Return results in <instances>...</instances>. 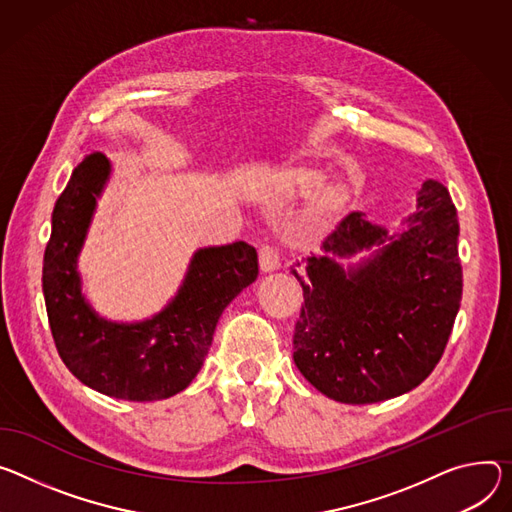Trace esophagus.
<instances>
[{
    "label": "esophagus",
    "mask_w": 512,
    "mask_h": 512,
    "mask_svg": "<svg viewBox=\"0 0 512 512\" xmlns=\"http://www.w3.org/2000/svg\"><path fill=\"white\" fill-rule=\"evenodd\" d=\"M259 267L261 271L269 273V271H275L277 267H280V257H277V249L269 247V245H263L259 249Z\"/></svg>",
    "instance_id": "34e87169"
}]
</instances>
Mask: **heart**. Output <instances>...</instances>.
Instances as JSON below:
<instances>
[{"mask_svg":"<svg viewBox=\"0 0 512 512\" xmlns=\"http://www.w3.org/2000/svg\"><path fill=\"white\" fill-rule=\"evenodd\" d=\"M324 179V175L310 167H292L280 175V188L284 192H308ZM351 202V192L343 183H331L314 196L308 216L312 222H329L339 218Z\"/></svg>","mask_w":512,"mask_h":512,"instance_id":"obj_1","label":"heart"}]
</instances>
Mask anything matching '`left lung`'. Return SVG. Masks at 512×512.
Returning a JSON list of instances; mask_svg holds the SVG:
<instances>
[{
    "instance_id": "left-lung-1",
    "label": "left lung",
    "mask_w": 512,
    "mask_h": 512,
    "mask_svg": "<svg viewBox=\"0 0 512 512\" xmlns=\"http://www.w3.org/2000/svg\"><path fill=\"white\" fill-rule=\"evenodd\" d=\"M459 222L443 183L427 179L406 230L365 266L345 274L334 261L384 244L388 232L345 216L322 241L324 257L292 269L304 292L294 329V363L324 396L371 404L429 378L461 302Z\"/></svg>"
}]
</instances>
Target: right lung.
I'll return each instance as SVG.
<instances>
[{
  "instance_id": "right-lung-1",
  "label": "right lung",
  "mask_w": 512,
  "mask_h": 512,
  "mask_svg": "<svg viewBox=\"0 0 512 512\" xmlns=\"http://www.w3.org/2000/svg\"><path fill=\"white\" fill-rule=\"evenodd\" d=\"M108 173V159L89 153L55 204L42 265L46 314L55 347L79 382L120 400H163L196 378L222 310L257 280L259 259L243 241L202 249L175 300L153 320L98 318L81 298L75 263Z\"/></svg>"
}]
</instances>
